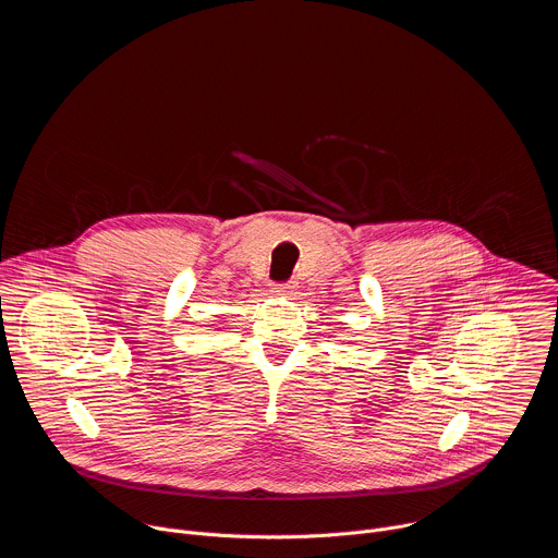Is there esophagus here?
Listing matches in <instances>:
<instances>
[{
    "label": "esophagus",
    "mask_w": 558,
    "mask_h": 558,
    "mask_svg": "<svg viewBox=\"0 0 558 558\" xmlns=\"http://www.w3.org/2000/svg\"><path fill=\"white\" fill-rule=\"evenodd\" d=\"M271 293L274 295H293L295 293V282H274Z\"/></svg>",
    "instance_id": "obj_1"
}]
</instances>
